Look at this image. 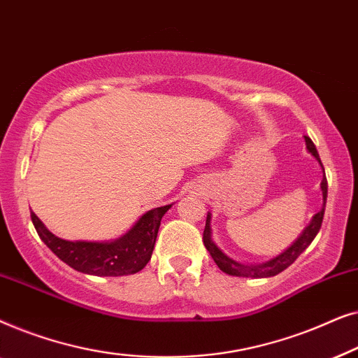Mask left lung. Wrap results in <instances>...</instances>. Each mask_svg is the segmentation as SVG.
<instances>
[{
    "instance_id": "1",
    "label": "left lung",
    "mask_w": 358,
    "mask_h": 358,
    "mask_svg": "<svg viewBox=\"0 0 358 358\" xmlns=\"http://www.w3.org/2000/svg\"><path fill=\"white\" fill-rule=\"evenodd\" d=\"M306 150L311 156H315V159L320 163L322 173H324V168H322L321 158L317 155V150L315 143H313L311 138L305 136ZM321 192H322V208L317 212L315 217L311 218V222L308 227L303 229V233L298 236L295 241H293L292 246H288L282 254H278L277 257L271 259V261L262 262V264H243L239 261H234L233 257H229L224 254L222 249H220L217 244H215L212 238V227H210V222H212V213H207V223H205L203 229V244L210 252V256L215 261V264L220 267V271H223L228 275L234 277H251V278H266V277H273L282 271H285L288 266H292L293 262L296 261V257L305 251V249L310 246L313 239L316 238L317 231H320L322 217H324V208H326V200H327V180L326 176L321 180Z\"/></svg>"
}]
</instances>
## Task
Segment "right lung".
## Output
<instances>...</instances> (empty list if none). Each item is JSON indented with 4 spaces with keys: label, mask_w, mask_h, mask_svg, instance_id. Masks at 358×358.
I'll use <instances>...</instances> for the list:
<instances>
[{
    "label": "right lung",
    "mask_w": 358,
    "mask_h": 358,
    "mask_svg": "<svg viewBox=\"0 0 358 358\" xmlns=\"http://www.w3.org/2000/svg\"><path fill=\"white\" fill-rule=\"evenodd\" d=\"M173 207L164 205L141 215L134 227L112 241H68L53 234L34 212L37 234L55 256L78 272L97 277H120L140 272L153 254L161 218Z\"/></svg>",
    "instance_id": "right-lung-1"
}]
</instances>
